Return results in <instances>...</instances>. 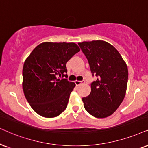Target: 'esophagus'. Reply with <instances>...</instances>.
Masks as SVG:
<instances>
[{"label": "esophagus", "instance_id": "34e87169", "mask_svg": "<svg viewBox=\"0 0 148 148\" xmlns=\"http://www.w3.org/2000/svg\"><path fill=\"white\" fill-rule=\"evenodd\" d=\"M74 82H75V84H76V86H78V85H80V84L84 83V82H85V81H84V80H82V81H78V80H76V81Z\"/></svg>", "mask_w": 148, "mask_h": 148}]
</instances>
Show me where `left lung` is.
I'll return each instance as SVG.
<instances>
[{"label":"left lung","instance_id":"left-lung-1","mask_svg":"<svg viewBox=\"0 0 148 148\" xmlns=\"http://www.w3.org/2000/svg\"><path fill=\"white\" fill-rule=\"evenodd\" d=\"M97 80L91 91L82 98L84 107L92 116L102 119L112 115L125 98L128 82L127 66L114 46L103 40L78 43Z\"/></svg>","mask_w":148,"mask_h":148}]
</instances>
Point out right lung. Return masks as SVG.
Instances as JSON below:
<instances>
[{
  "label": "right lung",
  "mask_w": 148,
  "mask_h": 148,
  "mask_svg": "<svg viewBox=\"0 0 148 148\" xmlns=\"http://www.w3.org/2000/svg\"><path fill=\"white\" fill-rule=\"evenodd\" d=\"M79 51L74 42H45L25 60L23 90L32 108L41 116L56 117L66 110L76 84L61 77L68 76L66 63Z\"/></svg>",
  "instance_id": "1"
}]
</instances>
